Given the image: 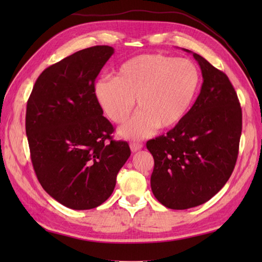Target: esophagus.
<instances>
[{
	"label": "esophagus",
	"mask_w": 262,
	"mask_h": 262,
	"mask_svg": "<svg viewBox=\"0 0 262 262\" xmlns=\"http://www.w3.org/2000/svg\"><path fill=\"white\" fill-rule=\"evenodd\" d=\"M130 149H132V152H137V151H140V149L143 147V144H141V143H130Z\"/></svg>",
	"instance_id": "1"
}]
</instances>
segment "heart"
I'll return each mask as SVG.
<instances>
[{
	"label": "heart",
	"mask_w": 262,
	"mask_h": 262,
	"mask_svg": "<svg viewBox=\"0 0 262 262\" xmlns=\"http://www.w3.org/2000/svg\"><path fill=\"white\" fill-rule=\"evenodd\" d=\"M200 74L189 59L144 54L122 64L117 77L104 76L94 84V97L109 119L124 122L135 107L140 111L119 128V135L141 140L168 129L185 118L199 89Z\"/></svg>",
	"instance_id": "1"
}]
</instances>
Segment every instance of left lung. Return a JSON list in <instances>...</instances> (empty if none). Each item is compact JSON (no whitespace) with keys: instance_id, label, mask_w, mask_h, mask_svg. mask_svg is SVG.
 <instances>
[{"instance_id":"8db88e82","label":"left lung","mask_w":262,"mask_h":262,"mask_svg":"<svg viewBox=\"0 0 262 262\" xmlns=\"http://www.w3.org/2000/svg\"><path fill=\"white\" fill-rule=\"evenodd\" d=\"M192 56L203 75L198 98L166 135L146 143L154 159L153 194L171 209L196 207L224 187L234 170L242 132V110L229 77L200 55Z\"/></svg>"}]
</instances>
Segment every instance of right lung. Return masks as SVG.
<instances>
[{"mask_svg": "<svg viewBox=\"0 0 262 262\" xmlns=\"http://www.w3.org/2000/svg\"><path fill=\"white\" fill-rule=\"evenodd\" d=\"M114 53L94 46L49 66L27 103L26 133L38 180L71 209L104 203L130 157L128 143L110 136L114 127L94 97V82Z\"/></svg>", "mask_w": 262, "mask_h": 262, "instance_id": "right-lung-1", "label": "right lung"}]
</instances>
